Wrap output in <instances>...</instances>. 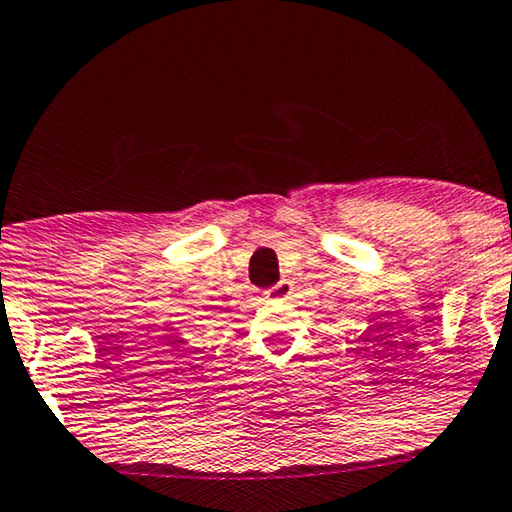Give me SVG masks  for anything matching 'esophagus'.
Listing matches in <instances>:
<instances>
[{"label":"esophagus","instance_id":"esophagus-1","mask_svg":"<svg viewBox=\"0 0 512 512\" xmlns=\"http://www.w3.org/2000/svg\"><path fill=\"white\" fill-rule=\"evenodd\" d=\"M290 293H293V283L283 279V281L277 283V286H272L270 290H267V300H279V302H283V300H288Z\"/></svg>","mask_w":512,"mask_h":512}]
</instances>
